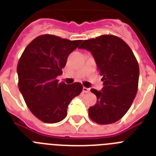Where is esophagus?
<instances>
[{
    "label": "esophagus",
    "instance_id": "1",
    "mask_svg": "<svg viewBox=\"0 0 156 156\" xmlns=\"http://www.w3.org/2000/svg\"><path fill=\"white\" fill-rule=\"evenodd\" d=\"M82 90H83V93H89V91H90V89H89V88L83 87V89H82Z\"/></svg>",
    "mask_w": 156,
    "mask_h": 156
}]
</instances>
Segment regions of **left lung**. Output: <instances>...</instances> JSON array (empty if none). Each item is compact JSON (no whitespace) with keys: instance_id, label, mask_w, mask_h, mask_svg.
Wrapping results in <instances>:
<instances>
[{"instance_id":"1","label":"left lung","mask_w":156,"mask_h":156,"mask_svg":"<svg viewBox=\"0 0 156 156\" xmlns=\"http://www.w3.org/2000/svg\"><path fill=\"white\" fill-rule=\"evenodd\" d=\"M78 48L93 54L104 82L101 91L91 89L97 101L89 108V118L101 125L119 121L137 92L140 71L134 54L122 39L111 34L85 40Z\"/></svg>"}]
</instances>
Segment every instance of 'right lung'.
<instances>
[{"label": "right lung", "mask_w": 156, "mask_h": 156, "mask_svg": "<svg viewBox=\"0 0 156 156\" xmlns=\"http://www.w3.org/2000/svg\"><path fill=\"white\" fill-rule=\"evenodd\" d=\"M81 42L43 34L34 39L22 54L17 65L19 89L27 106L41 121H62L71 100L82 91L79 82L67 85L56 79L63 73L68 55Z\"/></svg>", "instance_id": "1"}]
</instances>
